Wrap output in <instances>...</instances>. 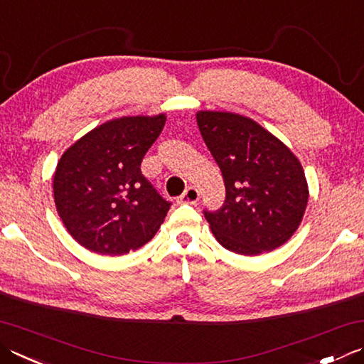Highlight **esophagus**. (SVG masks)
Segmentation results:
<instances>
[{
  "label": "esophagus",
  "instance_id": "1",
  "mask_svg": "<svg viewBox=\"0 0 364 364\" xmlns=\"http://www.w3.org/2000/svg\"><path fill=\"white\" fill-rule=\"evenodd\" d=\"M198 198H200V194H198V191L196 188H188L186 191L183 192V196L178 197V203H191L194 205L198 202Z\"/></svg>",
  "mask_w": 364,
  "mask_h": 364
}]
</instances>
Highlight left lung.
Returning a JSON list of instances; mask_svg holds the SVG:
<instances>
[{
    "label": "left lung",
    "instance_id": "1",
    "mask_svg": "<svg viewBox=\"0 0 364 364\" xmlns=\"http://www.w3.org/2000/svg\"><path fill=\"white\" fill-rule=\"evenodd\" d=\"M197 124L225 184L224 205L203 211L215 238L241 255L282 246L296 232L309 198L300 161L247 117L200 110Z\"/></svg>",
    "mask_w": 364,
    "mask_h": 364
}]
</instances>
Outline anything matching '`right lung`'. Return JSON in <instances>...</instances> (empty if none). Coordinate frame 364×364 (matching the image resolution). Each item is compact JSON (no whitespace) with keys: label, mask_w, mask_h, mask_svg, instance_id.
Here are the masks:
<instances>
[{"label":"right lung","mask_w":364,"mask_h":364,"mask_svg":"<svg viewBox=\"0 0 364 364\" xmlns=\"http://www.w3.org/2000/svg\"><path fill=\"white\" fill-rule=\"evenodd\" d=\"M164 124V113L117 118L64 151L55 170L53 196L64 227L78 245L101 255H123L159 230L172 203L141 175L140 164Z\"/></svg>","instance_id":"obj_1"}]
</instances>
